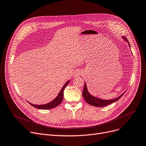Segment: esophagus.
<instances>
[{
	"instance_id": "esophagus-1",
	"label": "esophagus",
	"mask_w": 146,
	"mask_h": 146,
	"mask_svg": "<svg viewBox=\"0 0 146 146\" xmlns=\"http://www.w3.org/2000/svg\"><path fill=\"white\" fill-rule=\"evenodd\" d=\"M82 72L80 70H76L73 73V77L74 78H76V77H78V76H80L82 74Z\"/></svg>"
}]
</instances>
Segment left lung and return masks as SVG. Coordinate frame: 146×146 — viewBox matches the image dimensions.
Wrapping results in <instances>:
<instances>
[{
	"mask_svg": "<svg viewBox=\"0 0 146 146\" xmlns=\"http://www.w3.org/2000/svg\"><path fill=\"white\" fill-rule=\"evenodd\" d=\"M122 38H123V39L127 41V42H128V45H129V47L130 48V45L128 41V40L127 39V38L125 36H122ZM125 92V91L124 92H123V94H122L120 96H119L118 97L115 98V99H108V100H106V99H99L98 98H96L93 95H92L88 90L87 88V86H86V83L85 82V85H84V89L83 90V92H82V95L83 96V98L85 99L86 102L92 105V106H96V107H104L106 105H108L114 102H116L118 100L121 98V96L124 94V93Z\"/></svg>",
	"mask_w": 146,
	"mask_h": 146,
	"instance_id": "left-lung-1",
	"label": "left lung"
}]
</instances>
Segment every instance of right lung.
Here are the masks:
<instances>
[{
    "mask_svg": "<svg viewBox=\"0 0 146 146\" xmlns=\"http://www.w3.org/2000/svg\"><path fill=\"white\" fill-rule=\"evenodd\" d=\"M69 82H70V80H68L64 84L62 89H61L58 95L57 96V97L54 99L53 101H51L50 102H49L48 104H44V105H35V104H31L30 102H29V104L31 105H32L33 106L35 107V108L40 109V110H51L52 108H55V107L57 106L59 104H60L61 103V102H62L63 96H64V95H63L64 90L65 88L67 86V85L69 83Z\"/></svg>",
    "mask_w": 146,
    "mask_h": 146,
    "instance_id": "right-lung-1",
    "label": "right lung"
}]
</instances>
